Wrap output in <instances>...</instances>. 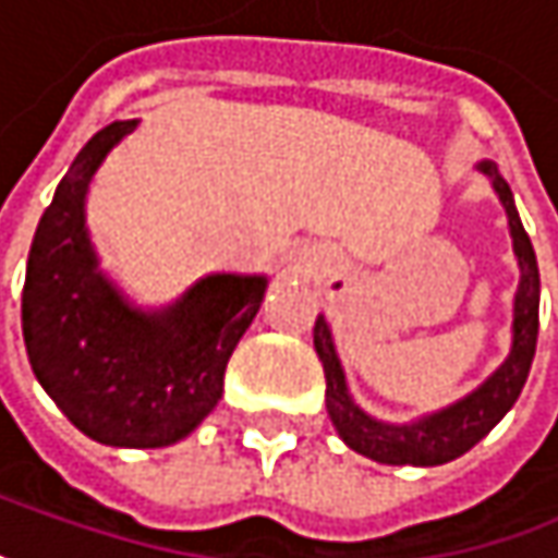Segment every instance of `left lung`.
Listing matches in <instances>:
<instances>
[{
    "label": "left lung",
    "instance_id": "obj_1",
    "mask_svg": "<svg viewBox=\"0 0 558 558\" xmlns=\"http://www.w3.org/2000/svg\"><path fill=\"white\" fill-rule=\"evenodd\" d=\"M481 169L493 179V191L499 194L502 207L509 213V229L515 241V257L521 266V282L515 294V323H512V354L506 364L489 376L481 389H474L468 399H461L452 408L430 414L417 424L392 427L367 417L357 404L351 402L345 389V374L339 367V357L329 339V326L317 317L314 326V349L320 354L323 374H326V411L336 424L339 436L349 442L354 452L379 461V464H446V461L464 456L471 446H477L518 402L524 379L531 374V361L537 351V329H541V269L531 247V238L521 226L512 187L499 179L493 162H481Z\"/></svg>",
    "mask_w": 558,
    "mask_h": 558
}]
</instances>
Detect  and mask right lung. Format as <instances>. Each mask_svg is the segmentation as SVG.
<instances>
[{
	"instance_id": "add662e5",
	"label": "right lung",
	"mask_w": 558,
	"mask_h": 558,
	"mask_svg": "<svg viewBox=\"0 0 558 558\" xmlns=\"http://www.w3.org/2000/svg\"><path fill=\"white\" fill-rule=\"evenodd\" d=\"M134 125L97 131L56 187L27 257L21 329L40 386L77 430L106 446L159 449L216 408L266 279L216 272L159 314L128 307L106 282L84 229V194Z\"/></svg>"
}]
</instances>
